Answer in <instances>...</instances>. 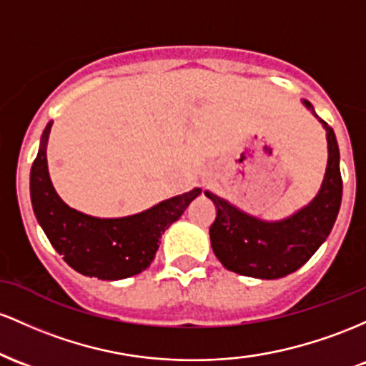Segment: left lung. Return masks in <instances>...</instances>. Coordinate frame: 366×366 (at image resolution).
I'll use <instances>...</instances> for the list:
<instances>
[{
  "label": "left lung",
  "mask_w": 366,
  "mask_h": 366,
  "mask_svg": "<svg viewBox=\"0 0 366 366\" xmlns=\"http://www.w3.org/2000/svg\"><path fill=\"white\" fill-rule=\"evenodd\" d=\"M302 104L327 131L328 161L318 194L310 204L278 221H266L205 190L216 205V219L209 228L211 245L221 264L244 277L277 280L297 272L327 240L337 219L342 200L339 145L334 129Z\"/></svg>",
  "instance_id": "obj_1"
}]
</instances>
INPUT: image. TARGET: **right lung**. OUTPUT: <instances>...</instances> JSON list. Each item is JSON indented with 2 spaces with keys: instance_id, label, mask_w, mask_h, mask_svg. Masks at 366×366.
<instances>
[{
  "instance_id": "1",
  "label": "right lung",
  "mask_w": 366,
  "mask_h": 366,
  "mask_svg": "<svg viewBox=\"0 0 366 366\" xmlns=\"http://www.w3.org/2000/svg\"><path fill=\"white\" fill-rule=\"evenodd\" d=\"M53 122L41 137L31 169V202L48 240L71 268L86 277L122 280L142 273L154 261L162 233L179 219L202 190L162 200L147 211L124 217H94L69 207L53 188L46 143Z\"/></svg>"
}]
</instances>
